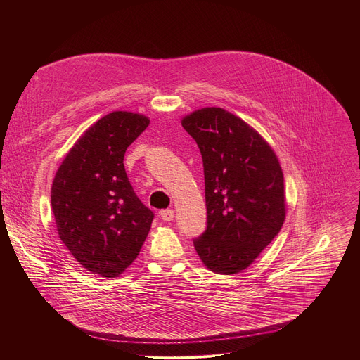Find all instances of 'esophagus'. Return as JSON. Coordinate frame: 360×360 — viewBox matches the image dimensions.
<instances>
[{
    "label": "esophagus",
    "instance_id": "1",
    "mask_svg": "<svg viewBox=\"0 0 360 360\" xmlns=\"http://www.w3.org/2000/svg\"><path fill=\"white\" fill-rule=\"evenodd\" d=\"M174 215H175L174 210H164V211H161V212H160L161 219H162V221H167V222L172 221V219H174Z\"/></svg>",
    "mask_w": 360,
    "mask_h": 360
}]
</instances>
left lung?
Returning <instances> with one entry per match:
<instances>
[{
    "label": "left lung",
    "instance_id": "obj_1",
    "mask_svg": "<svg viewBox=\"0 0 360 360\" xmlns=\"http://www.w3.org/2000/svg\"><path fill=\"white\" fill-rule=\"evenodd\" d=\"M203 162L207 228L193 239L202 262L224 275L246 269L285 221L283 174L265 139L222 108L182 120Z\"/></svg>",
    "mask_w": 360,
    "mask_h": 360
}]
</instances>
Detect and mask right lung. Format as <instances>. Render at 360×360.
Listing matches in <instances>:
<instances>
[{
  "label": "right lung",
  "instance_id": "right-lung-1",
  "mask_svg": "<svg viewBox=\"0 0 360 360\" xmlns=\"http://www.w3.org/2000/svg\"><path fill=\"white\" fill-rule=\"evenodd\" d=\"M149 120L115 111L71 148L51 188L61 240L89 272L114 278L138 256L153 212L136 196L124 167L127 148Z\"/></svg>",
  "mask_w": 360,
  "mask_h": 360
}]
</instances>
